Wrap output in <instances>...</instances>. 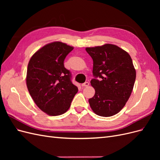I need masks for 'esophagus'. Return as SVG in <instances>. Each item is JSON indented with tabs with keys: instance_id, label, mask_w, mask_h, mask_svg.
<instances>
[{
	"instance_id": "esophagus-1",
	"label": "esophagus",
	"mask_w": 160,
	"mask_h": 160,
	"mask_svg": "<svg viewBox=\"0 0 160 160\" xmlns=\"http://www.w3.org/2000/svg\"><path fill=\"white\" fill-rule=\"evenodd\" d=\"M89 82H85L84 83L82 84V86H83V87H88V86H89Z\"/></svg>"
}]
</instances>
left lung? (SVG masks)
Segmentation results:
<instances>
[{"label": "left lung", "mask_w": 160, "mask_h": 160, "mask_svg": "<svg viewBox=\"0 0 160 160\" xmlns=\"http://www.w3.org/2000/svg\"><path fill=\"white\" fill-rule=\"evenodd\" d=\"M85 50L93 61L94 79L91 85L95 93L89 99L90 107L99 116H113L123 109L133 88L136 72L132 58L111 44L87 47Z\"/></svg>", "instance_id": "8db88e82"}]
</instances>
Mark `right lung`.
<instances>
[{
  "label": "right lung",
  "instance_id": "1",
  "mask_svg": "<svg viewBox=\"0 0 160 160\" xmlns=\"http://www.w3.org/2000/svg\"><path fill=\"white\" fill-rule=\"evenodd\" d=\"M72 49L63 42H51L37 51L28 62V92L38 108L49 115L65 113L78 91L72 83L70 71L64 66L65 57Z\"/></svg>",
  "mask_w": 160,
  "mask_h": 160
}]
</instances>
